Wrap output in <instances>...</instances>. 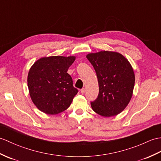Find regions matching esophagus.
<instances>
[{
  "label": "esophagus",
  "instance_id": "1",
  "mask_svg": "<svg viewBox=\"0 0 161 161\" xmlns=\"http://www.w3.org/2000/svg\"><path fill=\"white\" fill-rule=\"evenodd\" d=\"M81 93H82V94H84V93H85V91H86V89L84 88H82V89H81Z\"/></svg>",
  "mask_w": 161,
  "mask_h": 161
}]
</instances>
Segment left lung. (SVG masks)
<instances>
[{"label":"left lung","instance_id":"left-lung-1","mask_svg":"<svg viewBox=\"0 0 161 161\" xmlns=\"http://www.w3.org/2000/svg\"><path fill=\"white\" fill-rule=\"evenodd\" d=\"M99 83V95L91 103L92 110L104 117L121 113L131 99L135 82L132 65L122 54L103 51L89 53Z\"/></svg>","mask_w":161,"mask_h":161}]
</instances>
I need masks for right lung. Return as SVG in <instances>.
<instances>
[{
	"label": "right lung",
	"instance_id": "right-lung-1",
	"mask_svg": "<svg viewBox=\"0 0 161 161\" xmlns=\"http://www.w3.org/2000/svg\"><path fill=\"white\" fill-rule=\"evenodd\" d=\"M75 56H50L38 59L29 69L27 85L30 97L38 109L56 114L68 108L77 89L67 73Z\"/></svg>",
	"mask_w": 161,
	"mask_h": 161
}]
</instances>
